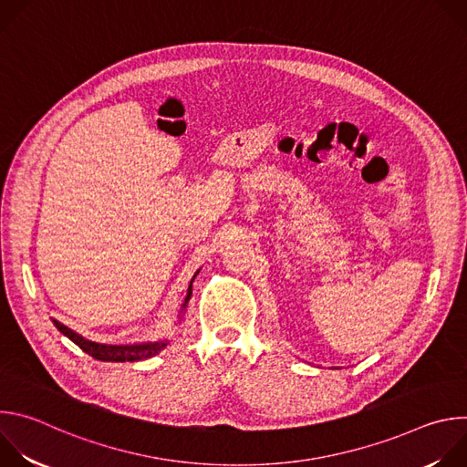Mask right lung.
Instances as JSON below:
<instances>
[{
    "instance_id": "right-lung-1",
    "label": "right lung",
    "mask_w": 467,
    "mask_h": 467,
    "mask_svg": "<svg viewBox=\"0 0 467 467\" xmlns=\"http://www.w3.org/2000/svg\"><path fill=\"white\" fill-rule=\"evenodd\" d=\"M197 274H199V270L193 274V277H192V281L188 285L186 297H184V303H182L181 312H179V323H181L182 314H184V310L188 306V301L192 297V283H193ZM51 321H53V325L62 332L66 338H70L87 355H90L92 358L101 360V362H139V360H146V358H151V357L159 355L170 344L168 338H161V340H155V342H151V340L150 342H137V344H99V342L87 340L85 337L79 335V332L72 330L70 327L62 325L57 319H51Z\"/></svg>"
}]
</instances>
